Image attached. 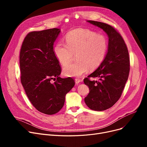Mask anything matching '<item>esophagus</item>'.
<instances>
[{
  "label": "esophagus",
  "mask_w": 147,
  "mask_h": 147,
  "mask_svg": "<svg viewBox=\"0 0 147 147\" xmlns=\"http://www.w3.org/2000/svg\"><path fill=\"white\" fill-rule=\"evenodd\" d=\"M82 82V80H80V79H75V83H76V84H79L80 82Z\"/></svg>",
  "instance_id": "esophagus-1"
}]
</instances>
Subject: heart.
Returning a JSON list of instances; mask_svg holds the SVG:
<instances>
[{
    "label": "heart",
    "mask_w": 147,
    "mask_h": 147,
    "mask_svg": "<svg viewBox=\"0 0 147 147\" xmlns=\"http://www.w3.org/2000/svg\"><path fill=\"white\" fill-rule=\"evenodd\" d=\"M66 44L57 43L53 53L62 65L71 61L73 54L77 53L76 63L64 67L65 76L79 78L89 69L98 68L103 62L108 49L106 37L88 29H76L68 33L65 37Z\"/></svg>",
    "instance_id": "obj_1"
}]
</instances>
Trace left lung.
I'll list each match as a JSON object with an SVG mask.
<instances>
[{"label": "left lung", "instance_id": "left-lung-1", "mask_svg": "<svg viewBox=\"0 0 147 147\" xmlns=\"http://www.w3.org/2000/svg\"><path fill=\"white\" fill-rule=\"evenodd\" d=\"M90 24L102 29L109 37L108 50L101 64L84 79L89 93L84 102L90 109L104 111L111 108L120 98L130 70L129 52L121 35L111 26L95 21ZM98 77L97 81L89 78Z\"/></svg>", "mask_w": 147, "mask_h": 147}]
</instances>
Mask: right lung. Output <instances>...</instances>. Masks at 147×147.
Masks as SVG:
<instances>
[{"label":"right lung","mask_w":147,"mask_h":147,"mask_svg":"<svg viewBox=\"0 0 147 147\" xmlns=\"http://www.w3.org/2000/svg\"><path fill=\"white\" fill-rule=\"evenodd\" d=\"M60 32L54 28L28 33L20 55L21 82L26 94L38 111L48 115L63 108L65 95L75 84L70 78L59 77L61 67L53 46Z\"/></svg>","instance_id":"obj_1"}]
</instances>
